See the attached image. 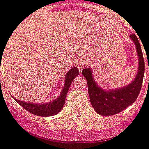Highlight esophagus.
<instances>
[{
	"mask_svg": "<svg viewBox=\"0 0 149 149\" xmlns=\"http://www.w3.org/2000/svg\"><path fill=\"white\" fill-rule=\"evenodd\" d=\"M84 62L81 59V58H79L77 59V68H78V70L80 72H81V71H82L83 68H84Z\"/></svg>",
	"mask_w": 149,
	"mask_h": 149,
	"instance_id": "1",
	"label": "esophagus"
}]
</instances>
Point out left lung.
I'll use <instances>...</instances> for the list:
<instances>
[{
    "label": "left lung",
    "instance_id": "1",
    "mask_svg": "<svg viewBox=\"0 0 149 149\" xmlns=\"http://www.w3.org/2000/svg\"><path fill=\"white\" fill-rule=\"evenodd\" d=\"M130 37L135 45L139 59L137 73L130 84L121 88L106 91L96 83L91 68L87 67L82 70L83 76L87 81L88 92L92 107L96 113L102 116H112L122 112L134 103L140 92L144 74V59L137 36L132 34Z\"/></svg>",
    "mask_w": 149,
    "mask_h": 149
}]
</instances>
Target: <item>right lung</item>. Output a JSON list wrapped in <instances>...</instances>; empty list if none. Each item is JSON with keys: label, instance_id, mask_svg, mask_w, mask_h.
I'll return each instance as SVG.
<instances>
[{"label": "right lung", "instance_id": "right-lung-1", "mask_svg": "<svg viewBox=\"0 0 149 149\" xmlns=\"http://www.w3.org/2000/svg\"><path fill=\"white\" fill-rule=\"evenodd\" d=\"M78 75L79 70L76 66L69 69V71L65 75L64 86H63V88L62 90L60 95L55 100H52L49 103L33 104V103L19 100L17 99H15V100L20 104L21 107H23L24 109H26L28 112L31 113L33 115L40 116V117H50V116L56 115L63 109L64 103H65V99H66L68 89L70 87V85L72 82L73 79L77 77Z\"/></svg>", "mask_w": 149, "mask_h": 149}]
</instances>
